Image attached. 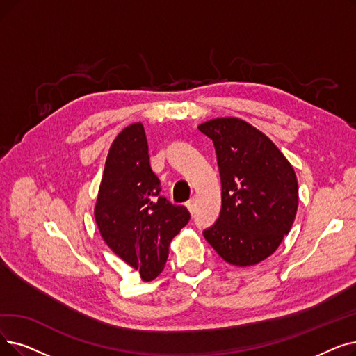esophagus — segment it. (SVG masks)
<instances>
[{"label": "esophagus", "mask_w": 356, "mask_h": 356, "mask_svg": "<svg viewBox=\"0 0 356 356\" xmlns=\"http://www.w3.org/2000/svg\"><path fill=\"white\" fill-rule=\"evenodd\" d=\"M186 208H188V211H189L191 213H193V211H195V199L188 200V202H186Z\"/></svg>", "instance_id": "obj_1"}]
</instances>
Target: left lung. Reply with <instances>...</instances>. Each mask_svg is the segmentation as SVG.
Returning a JSON list of instances; mask_svg holds the SVG:
<instances>
[{
  "label": "left lung",
  "mask_w": 356,
  "mask_h": 356,
  "mask_svg": "<svg viewBox=\"0 0 356 356\" xmlns=\"http://www.w3.org/2000/svg\"><path fill=\"white\" fill-rule=\"evenodd\" d=\"M197 129L213 143L222 188L220 218L204 237L227 264L257 265L276 252L296 220V172L280 148L243 119L216 118Z\"/></svg>",
  "instance_id": "obj_1"
}]
</instances>
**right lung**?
I'll return each mask as SVG.
<instances>
[{"mask_svg": "<svg viewBox=\"0 0 356 356\" xmlns=\"http://www.w3.org/2000/svg\"><path fill=\"white\" fill-rule=\"evenodd\" d=\"M160 191L143 123H132L107 154L95 218L104 243L145 282L161 273L170 243L191 218L186 208L170 204Z\"/></svg>", "mask_w": 356, "mask_h": 356, "instance_id": "obj_1", "label": "right lung"}]
</instances>
